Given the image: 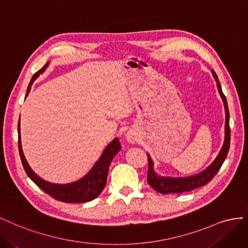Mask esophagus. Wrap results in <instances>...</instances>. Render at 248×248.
<instances>
[{
	"label": "esophagus",
	"instance_id": "1",
	"mask_svg": "<svg viewBox=\"0 0 248 248\" xmlns=\"http://www.w3.org/2000/svg\"><path fill=\"white\" fill-rule=\"evenodd\" d=\"M125 138H126L127 141L131 142V143L135 141V136H134L132 133H127V134L125 135Z\"/></svg>",
	"mask_w": 248,
	"mask_h": 248
}]
</instances>
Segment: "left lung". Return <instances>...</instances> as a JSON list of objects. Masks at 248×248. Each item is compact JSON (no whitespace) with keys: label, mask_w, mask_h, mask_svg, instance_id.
<instances>
[{"label":"left lung","mask_w":248,"mask_h":248,"mask_svg":"<svg viewBox=\"0 0 248 248\" xmlns=\"http://www.w3.org/2000/svg\"><path fill=\"white\" fill-rule=\"evenodd\" d=\"M213 77L217 81V89L219 92L220 97L225 104L226 109V125H225V142L219 151L217 157L214 159V162L207 168L203 172L199 173L194 176L185 177V178H170V177H163L158 176L157 174L154 171V163L151 161V157L149 155H147L148 158V172H147V182L148 185L153 187L155 190L158 191L161 194H181L186 193V191L194 190L198 187H201L205 185H207L217 173L220 169L221 165L225 162V159L228 155L229 148H230V139H231V131H230V113L228 109V104L226 95L223 94L221 91V86L218 81L217 75L215 74V72L212 71Z\"/></svg>","instance_id":"1"}]
</instances>
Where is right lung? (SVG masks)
Returning <instances> with one entry per match:
<instances>
[{
	"instance_id": "1",
	"label": "right lung",
	"mask_w": 248,
	"mask_h": 248,
	"mask_svg": "<svg viewBox=\"0 0 248 248\" xmlns=\"http://www.w3.org/2000/svg\"><path fill=\"white\" fill-rule=\"evenodd\" d=\"M47 66H48V63H46L42 69H40L38 72H36L34 76L31 77L28 86L27 95L31 91V84H33V82L36 80L40 74L43 73ZM121 148L122 146L121 143H119V140L115 138L105 148L103 155L99 158V161L95 163V165L93 167V169L87 173L82 179L73 183H68V185H54V183H50L48 181L41 179L38 175L34 173L33 170L31 169V167L29 166L27 159L22 153L20 141V127L18 123V150L23 169H25L28 176L33 180L40 188L45 191L47 195L51 196L53 199L61 202L84 203L90 202L94 198H97L106 186L107 175L111 161H112V158L118 151L121 150Z\"/></svg>"
}]
</instances>
